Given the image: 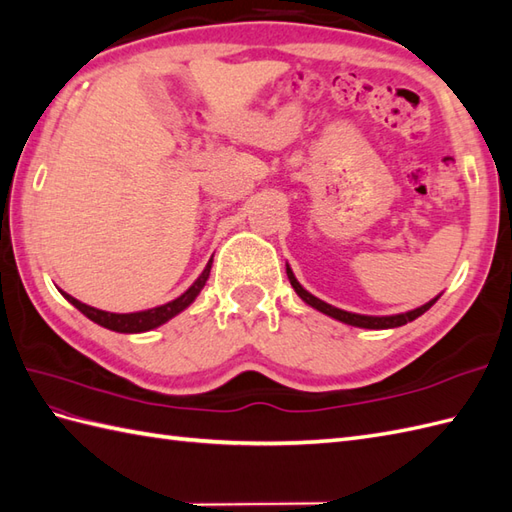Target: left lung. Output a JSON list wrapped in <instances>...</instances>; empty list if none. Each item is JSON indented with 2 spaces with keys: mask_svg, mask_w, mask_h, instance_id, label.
<instances>
[{
  "mask_svg": "<svg viewBox=\"0 0 512 512\" xmlns=\"http://www.w3.org/2000/svg\"><path fill=\"white\" fill-rule=\"evenodd\" d=\"M285 272H288V279H290V283H292V288H294V292L301 296V299L310 305V307H314V310H318V312H323V314H327V316H331V318H336V320H340V323H344V325H351V327H362V329H392V327H401V325H406V323H410V320H414V318H419L421 314H425L427 310H430V307L438 301V296H434L432 301H427L425 305H421V307H417V310H410V312H403V314H392V316H366V314H353V312H344V310H340V307H334V305H329V303H325V301H320L318 296H314V294H310L307 292L303 285L296 281V277H294V272H292V268L285 264Z\"/></svg>",
  "mask_w": 512,
  "mask_h": 512,
  "instance_id": "obj_1",
  "label": "left lung"
}]
</instances>
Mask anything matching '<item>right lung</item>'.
<instances>
[{"mask_svg":"<svg viewBox=\"0 0 512 512\" xmlns=\"http://www.w3.org/2000/svg\"><path fill=\"white\" fill-rule=\"evenodd\" d=\"M211 264H213V257L209 259V264L205 266V270L200 272V277L189 285V288L178 296V299L159 305V307H152V310H144V312H133V314H113V312H104V310H95V307L87 305V303H80L74 296L67 294L61 290V294L65 299L85 314L93 323H98L100 327H106L111 331H117V334H141V331H150V329H157L159 325L168 323L170 318H174L176 314H181L183 310H187L189 305L196 301V296L200 294V290L205 288V283L209 279V272H211Z\"/></svg>","mask_w":512,"mask_h":512,"instance_id":"obj_1","label":"right lung"}]
</instances>
